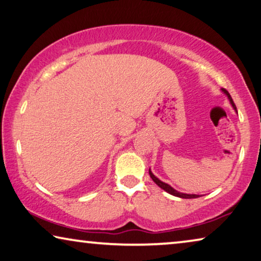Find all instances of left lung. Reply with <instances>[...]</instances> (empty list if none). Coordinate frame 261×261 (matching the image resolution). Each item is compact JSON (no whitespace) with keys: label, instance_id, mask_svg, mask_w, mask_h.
<instances>
[{"label":"left lung","instance_id":"obj_1","mask_svg":"<svg viewBox=\"0 0 261 261\" xmlns=\"http://www.w3.org/2000/svg\"><path fill=\"white\" fill-rule=\"evenodd\" d=\"M223 91L226 93L227 95V97H228V99H230V102H231V104H232V107L234 108V110L237 111V108H236V104L233 103V100H232V97L230 96V93H228L226 90H225V89H223ZM149 173H150V177L152 178V180L155 182V184H157L159 188L161 189H163L164 190V191H166V192H169L170 194H172V196H176V197H179V198H185V199H191V198H198L199 196H198V194H186V193H181V192H178V191H176V190L174 189H172L171 188L170 185H168V184H165V182H163L162 180H159L157 177H154V174L151 172V171L149 170Z\"/></svg>","mask_w":261,"mask_h":261}]
</instances>
